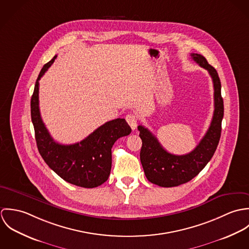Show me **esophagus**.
<instances>
[{
	"label": "esophagus",
	"mask_w": 249,
	"mask_h": 249,
	"mask_svg": "<svg viewBox=\"0 0 249 249\" xmlns=\"http://www.w3.org/2000/svg\"><path fill=\"white\" fill-rule=\"evenodd\" d=\"M125 120L127 122V124L130 125L131 129H136L137 124H138V117L134 114V113H129L126 115Z\"/></svg>",
	"instance_id": "obj_1"
}]
</instances>
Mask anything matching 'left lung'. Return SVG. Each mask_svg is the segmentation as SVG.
Masks as SVG:
<instances>
[{
	"instance_id": "1",
	"label": "left lung",
	"mask_w": 249,
	"mask_h": 249,
	"mask_svg": "<svg viewBox=\"0 0 249 249\" xmlns=\"http://www.w3.org/2000/svg\"><path fill=\"white\" fill-rule=\"evenodd\" d=\"M191 56L200 67L208 71L213 79V119L206 134L196 147L185 155L168 152L147 128L142 125L138 126L139 136L142 139L140 159L145 178L160 187H176L196 177L213 157L220 138L224 108L218 74L203 55L192 53Z\"/></svg>"
}]
</instances>
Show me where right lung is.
Listing matches in <instances>:
<instances>
[{"instance_id":"1","label":"right lung","mask_w":249,"mask_h":249,"mask_svg":"<svg viewBox=\"0 0 249 249\" xmlns=\"http://www.w3.org/2000/svg\"><path fill=\"white\" fill-rule=\"evenodd\" d=\"M56 55L45 64L36 80L31 101L32 121L38 150L46 164L62 179L83 188H95L107 181L112 164L111 148L119 138L131 132L124 119L109 121L81 142L61 144L46 128L39 110V80L53 63Z\"/></svg>"}]
</instances>
